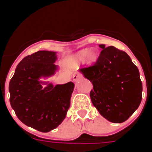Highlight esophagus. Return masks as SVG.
I'll return each instance as SVG.
<instances>
[{"label": "esophagus", "instance_id": "34e87169", "mask_svg": "<svg viewBox=\"0 0 152 152\" xmlns=\"http://www.w3.org/2000/svg\"><path fill=\"white\" fill-rule=\"evenodd\" d=\"M80 77H80V75H79V74L75 73L73 75V80H74V81H77V80H80Z\"/></svg>", "mask_w": 152, "mask_h": 152}]
</instances>
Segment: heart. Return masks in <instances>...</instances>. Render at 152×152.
I'll list each match as a JSON object with an SVG mask.
<instances>
[{
  "label": "heart",
  "instance_id": "obj_1",
  "mask_svg": "<svg viewBox=\"0 0 152 152\" xmlns=\"http://www.w3.org/2000/svg\"><path fill=\"white\" fill-rule=\"evenodd\" d=\"M88 49H84V50L80 51L77 56H75V60L76 61H82L85 58V57L88 56ZM97 58V54L96 52H92L88 55V61L90 63H94Z\"/></svg>",
  "mask_w": 152,
  "mask_h": 152
}]
</instances>
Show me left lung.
Wrapping results in <instances>:
<instances>
[{"mask_svg":"<svg viewBox=\"0 0 152 152\" xmlns=\"http://www.w3.org/2000/svg\"><path fill=\"white\" fill-rule=\"evenodd\" d=\"M100 47L102 51L96 62L80 72L93 84L90 96L100 115L112 123H123L142 101L139 69L123 51L114 46Z\"/></svg>","mask_w":152,"mask_h":152,"instance_id":"obj_1","label":"left lung"}]
</instances>
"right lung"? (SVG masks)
Segmentation results:
<instances>
[{
  "mask_svg": "<svg viewBox=\"0 0 152 152\" xmlns=\"http://www.w3.org/2000/svg\"><path fill=\"white\" fill-rule=\"evenodd\" d=\"M56 52L39 51L19 63L9 84L10 103L18 119L31 128L48 132L57 128L70 107L75 85L48 84L42 88L39 78L50 76L57 69Z\"/></svg>",
  "mask_w": 152,
  "mask_h": 152,
  "instance_id": "obj_1",
  "label": "right lung"
}]
</instances>
